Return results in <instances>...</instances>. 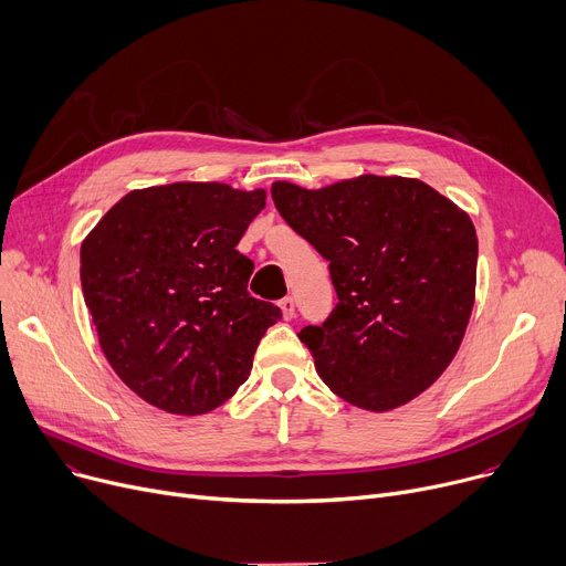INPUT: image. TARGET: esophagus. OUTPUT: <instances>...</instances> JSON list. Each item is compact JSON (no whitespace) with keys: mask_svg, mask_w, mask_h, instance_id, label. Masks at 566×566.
<instances>
[{"mask_svg":"<svg viewBox=\"0 0 566 566\" xmlns=\"http://www.w3.org/2000/svg\"><path fill=\"white\" fill-rule=\"evenodd\" d=\"M281 311H283V319H292L294 317V298L292 296H283L279 302Z\"/></svg>","mask_w":566,"mask_h":566,"instance_id":"esophagus-1","label":"esophagus"}]
</instances>
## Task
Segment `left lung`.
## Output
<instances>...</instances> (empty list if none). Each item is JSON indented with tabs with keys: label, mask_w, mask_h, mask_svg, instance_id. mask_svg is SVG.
<instances>
[{
	"label": "left lung",
	"mask_w": 566,
	"mask_h": 566,
	"mask_svg": "<svg viewBox=\"0 0 566 566\" xmlns=\"http://www.w3.org/2000/svg\"><path fill=\"white\" fill-rule=\"evenodd\" d=\"M287 226L328 260L338 304L304 326L324 384L345 402L390 411L434 384L475 304L471 217L416 178L358 176L322 189L272 185Z\"/></svg>",
	"instance_id": "1"
}]
</instances>
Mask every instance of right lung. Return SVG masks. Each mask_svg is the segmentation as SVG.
<instances>
[{"mask_svg":"<svg viewBox=\"0 0 566 566\" xmlns=\"http://www.w3.org/2000/svg\"><path fill=\"white\" fill-rule=\"evenodd\" d=\"M268 191L223 182L135 189L80 251L82 292L114 373L176 416L221 407L249 379L281 308L251 296L238 251Z\"/></svg>","mask_w":566,"mask_h":566,"instance_id":"right-lung-1","label":"right lung"}]
</instances>
